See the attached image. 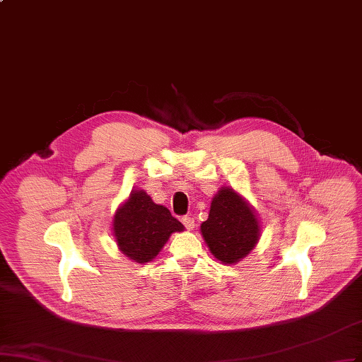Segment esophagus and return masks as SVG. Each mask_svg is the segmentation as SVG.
Returning <instances> with one entry per match:
<instances>
[{
    "instance_id": "1",
    "label": "esophagus",
    "mask_w": 362,
    "mask_h": 362,
    "mask_svg": "<svg viewBox=\"0 0 362 362\" xmlns=\"http://www.w3.org/2000/svg\"><path fill=\"white\" fill-rule=\"evenodd\" d=\"M182 223H183V226L188 228V230H194V227H195V221H194V218H191V216H183L182 218Z\"/></svg>"
}]
</instances>
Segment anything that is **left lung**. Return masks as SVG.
Segmentation results:
<instances>
[{
  "label": "left lung",
  "instance_id": "obj_1",
  "mask_svg": "<svg viewBox=\"0 0 362 362\" xmlns=\"http://www.w3.org/2000/svg\"><path fill=\"white\" fill-rule=\"evenodd\" d=\"M202 235L216 260L235 264L255 248L260 239V223L248 202L224 186L212 198Z\"/></svg>",
  "mask_w": 362,
  "mask_h": 362
}]
</instances>
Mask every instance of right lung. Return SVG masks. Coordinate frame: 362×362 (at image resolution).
Listing matches in <instances>:
<instances>
[{
    "mask_svg": "<svg viewBox=\"0 0 362 362\" xmlns=\"http://www.w3.org/2000/svg\"><path fill=\"white\" fill-rule=\"evenodd\" d=\"M183 228L167 207L153 203L143 189L132 191L112 219V233L119 250L141 264L156 257L171 233Z\"/></svg>",
    "mask_w": 362,
    "mask_h": 362,
    "instance_id": "1",
    "label": "right lung"
}]
</instances>
